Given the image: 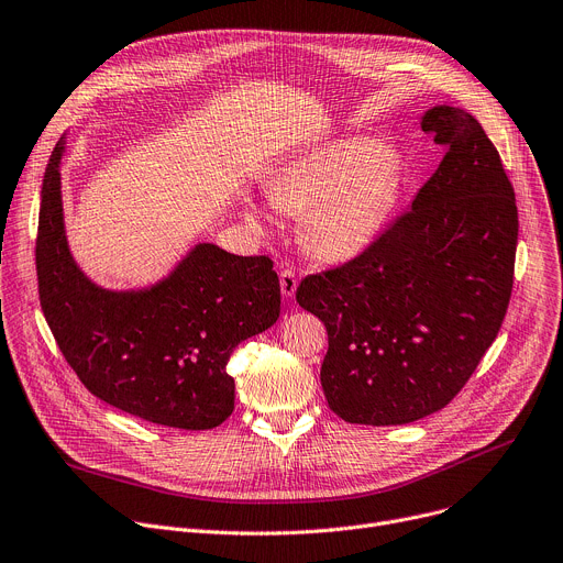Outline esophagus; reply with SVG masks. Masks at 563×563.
<instances>
[{
  "label": "esophagus",
  "instance_id": "obj_1",
  "mask_svg": "<svg viewBox=\"0 0 563 563\" xmlns=\"http://www.w3.org/2000/svg\"><path fill=\"white\" fill-rule=\"evenodd\" d=\"M279 286H282V292H284L286 297H292V295H295V290H297V275H295L292 268H284V271L279 273Z\"/></svg>",
  "mask_w": 563,
  "mask_h": 563
}]
</instances>
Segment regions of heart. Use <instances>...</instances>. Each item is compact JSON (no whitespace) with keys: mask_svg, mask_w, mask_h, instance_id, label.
I'll list each match as a JSON object with an SVG mask.
<instances>
[{"mask_svg":"<svg viewBox=\"0 0 563 563\" xmlns=\"http://www.w3.org/2000/svg\"><path fill=\"white\" fill-rule=\"evenodd\" d=\"M399 194V162L369 137L338 140L295 157L268 183L273 205L307 213L305 241L322 258H352L383 230Z\"/></svg>","mask_w":563,"mask_h":563,"instance_id":"1","label":"heart"}]
</instances>
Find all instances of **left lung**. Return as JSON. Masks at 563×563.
Segmentation results:
<instances>
[{
  "label": "left lung",
  "instance_id": "left-lung-1",
  "mask_svg": "<svg viewBox=\"0 0 563 563\" xmlns=\"http://www.w3.org/2000/svg\"><path fill=\"white\" fill-rule=\"evenodd\" d=\"M421 128L446 155L410 209L295 292L327 327L322 390L350 423H410L449 406L511 297L518 209L496 146L460 108L428 110Z\"/></svg>",
  "mask_w": 563,
  "mask_h": 563
}]
</instances>
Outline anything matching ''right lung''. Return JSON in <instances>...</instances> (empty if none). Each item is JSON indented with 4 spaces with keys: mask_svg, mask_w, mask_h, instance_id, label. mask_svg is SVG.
<instances>
[{
    "mask_svg": "<svg viewBox=\"0 0 563 563\" xmlns=\"http://www.w3.org/2000/svg\"><path fill=\"white\" fill-rule=\"evenodd\" d=\"M60 153L63 142L42 183L35 268L40 307L65 361L95 397L128 415L183 430L223 423L234 410V347L279 318L273 258L200 243L148 290H103L67 247Z\"/></svg>",
    "mask_w": 563,
    "mask_h": 563,
    "instance_id": "add662e5",
    "label": "right lung"
}]
</instances>
